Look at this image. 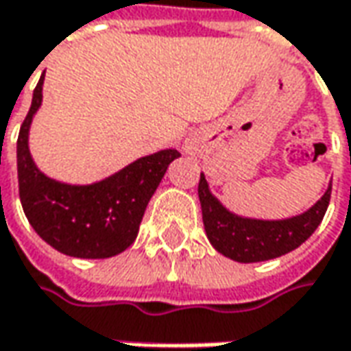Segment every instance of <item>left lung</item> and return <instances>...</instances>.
<instances>
[{"label": "left lung", "instance_id": "1", "mask_svg": "<svg viewBox=\"0 0 351 351\" xmlns=\"http://www.w3.org/2000/svg\"><path fill=\"white\" fill-rule=\"evenodd\" d=\"M332 185L321 201L307 213L288 220H251L226 210L218 199L208 191V183L201 173L199 201L203 208L204 232L213 247L224 257L237 263H258L286 255L300 247L321 224L330 203Z\"/></svg>", "mask_w": 351, "mask_h": 351}]
</instances>
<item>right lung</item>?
Returning a JSON list of instances; mask_svg holds the SVG:
<instances>
[{
  "mask_svg": "<svg viewBox=\"0 0 351 351\" xmlns=\"http://www.w3.org/2000/svg\"><path fill=\"white\" fill-rule=\"evenodd\" d=\"M42 82L16 138L19 197L30 226L46 243L79 258H108L135 241L147 204L178 150H160L93 185H65L46 178L28 152V127L42 104Z\"/></svg>",
  "mask_w": 351,
  "mask_h": 351,
  "instance_id": "right-lung-1",
  "label": "right lung"
}]
</instances>
